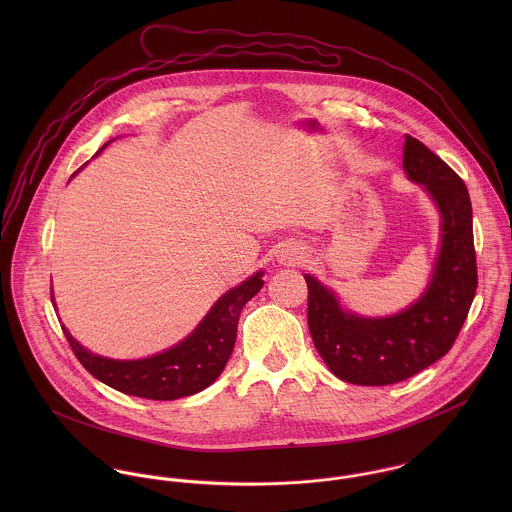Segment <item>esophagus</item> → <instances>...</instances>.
<instances>
[{
    "label": "esophagus",
    "instance_id": "34e87169",
    "mask_svg": "<svg viewBox=\"0 0 512 512\" xmlns=\"http://www.w3.org/2000/svg\"><path fill=\"white\" fill-rule=\"evenodd\" d=\"M278 260H280L284 266H297V264H301V262L305 260V252H303L301 246L290 244V246L282 248Z\"/></svg>",
    "mask_w": 512,
    "mask_h": 512
}]
</instances>
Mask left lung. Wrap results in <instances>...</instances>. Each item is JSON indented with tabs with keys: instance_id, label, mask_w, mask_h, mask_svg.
Listing matches in <instances>:
<instances>
[{
	"instance_id": "1",
	"label": "left lung",
	"mask_w": 512,
	"mask_h": 512,
	"mask_svg": "<svg viewBox=\"0 0 512 512\" xmlns=\"http://www.w3.org/2000/svg\"><path fill=\"white\" fill-rule=\"evenodd\" d=\"M402 165L441 213V250L426 293L392 317L345 313L331 290L307 282V325L317 353L335 376L361 386L402 382L434 365L455 343L477 292L471 199L463 179L406 134Z\"/></svg>"
}]
</instances>
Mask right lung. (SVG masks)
Segmentation results:
<instances>
[{"label":"right lung","mask_w":512,"mask_h":512,"mask_svg":"<svg viewBox=\"0 0 512 512\" xmlns=\"http://www.w3.org/2000/svg\"><path fill=\"white\" fill-rule=\"evenodd\" d=\"M262 286V272H256L238 288L224 293L185 341L144 361H112L98 357L76 343L65 327L63 333L80 365L100 382L130 396L175 400L197 394L219 378L234 349L240 311Z\"/></svg>","instance_id":"1"}]
</instances>
